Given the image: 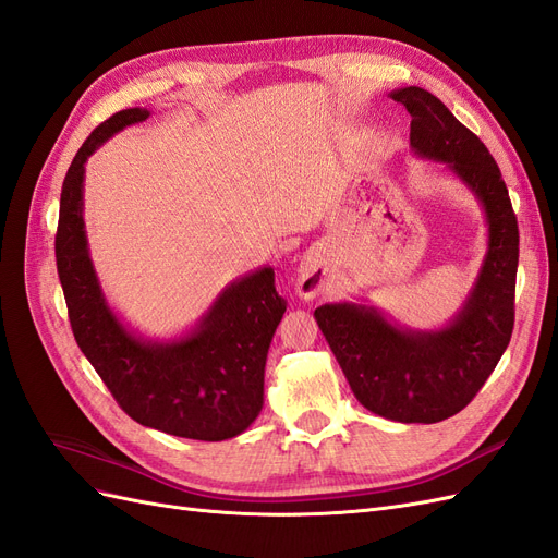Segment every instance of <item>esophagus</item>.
I'll return each mask as SVG.
<instances>
[{
  "instance_id": "34e87169",
  "label": "esophagus",
  "mask_w": 558,
  "mask_h": 558,
  "mask_svg": "<svg viewBox=\"0 0 558 558\" xmlns=\"http://www.w3.org/2000/svg\"><path fill=\"white\" fill-rule=\"evenodd\" d=\"M330 281V272L326 265V256L320 251H307L298 265L295 293L305 300H314L326 291Z\"/></svg>"
}]
</instances>
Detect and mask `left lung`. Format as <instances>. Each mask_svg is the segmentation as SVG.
Returning a JSON list of instances; mask_svg holds the SVG:
<instances>
[{"mask_svg":"<svg viewBox=\"0 0 558 558\" xmlns=\"http://www.w3.org/2000/svg\"><path fill=\"white\" fill-rule=\"evenodd\" d=\"M391 97L412 116L414 154L445 162L482 205L488 226L482 269L445 328H404L356 302L320 305L314 318L365 410L400 424H437L477 396L510 344L519 228L508 185L477 134L424 88H400Z\"/></svg>","mask_w":558,"mask_h":558,"instance_id":"obj_1","label":"left lung"}]
</instances>
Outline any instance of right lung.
<instances>
[{
  "instance_id": "right-lung-1",
  "label": "right lung",
  "mask_w": 558,
  "mask_h": 558,
  "mask_svg": "<svg viewBox=\"0 0 558 558\" xmlns=\"http://www.w3.org/2000/svg\"><path fill=\"white\" fill-rule=\"evenodd\" d=\"M148 109H123L97 125L66 170L56 234L58 277L83 356L137 424L189 440L221 442L244 433L263 410L265 361L286 300L275 269L260 267L226 286L199 324L158 342L132 332L107 305L83 223L86 160Z\"/></svg>"
}]
</instances>
